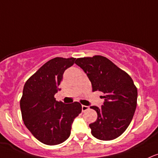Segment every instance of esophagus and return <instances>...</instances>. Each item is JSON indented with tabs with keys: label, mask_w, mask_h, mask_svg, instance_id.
Here are the masks:
<instances>
[{
	"label": "esophagus",
	"mask_w": 158,
	"mask_h": 158,
	"mask_svg": "<svg viewBox=\"0 0 158 158\" xmlns=\"http://www.w3.org/2000/svg\"><path fill=\"white\" fill-rule=\"evenodd\" d=\"M88 109H89V107H88V106H85V105H82V112H85V111L88 110Z\"/></svg>",
	"instance_id": "esophagus-1"
}]
</instances>
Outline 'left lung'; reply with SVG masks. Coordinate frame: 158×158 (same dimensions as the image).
I'll return each mask as SVG.
<instances>
[{
	"instance_id": "obj_1",
	"label": "left lung",
	"mask_w": 158,
	"mask_h": 158,
	"mask_svg": "<svg viewBox=\"0 0 158 158\" xmlns=\"http://www.w3.org/2000/svg\"><path fill=\"white\" fill-rule=\"evenodd\" d=\"M75 63L91 81L92 91L104 94L101 108L91 106L98 113L96 121L89 124L91 134L100 140L121 136L132 121L137 103V88L126 72L100 55L77 58Z\"/></svg>"
}]
</instances>
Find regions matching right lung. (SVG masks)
<instances>
[{
  "mask_svg": "<svg viewBox=\"0 0 158 158\" xmlns=\"http://www.w3.org/2000/svg\"><path fill=\"white\" fill-rule=\"evenodd\" d=\"M76 58H55L43 64L24 85L20 108L26 127L40 142L48 145L69 138L74 119L82 112L79 102L65 104L55 100L63 74Z\"/></svg>",
  "mask_w": 158,
  "mask_h": 158,
  "instance_id": "1",
  "label": "right lung"
}]
</instances>
